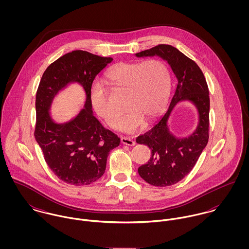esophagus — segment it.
I'll return each mask as SVG.
<instances>
[{"label": "esophagus", "instance_id": "obj_1", "mask_svg": "<svg viewBox=\"0 0 249 249\" xmlns=\"http://www.w3.org/2000/svg\"><path fill=\"white\" fill-rule=\"evenodd\" d=\"M121 142H123L124 144H126V145H134L135 144V142L132 139L126 138V137H122Z\"/></svg>", "mask_w": 249, "mask_h": 249}]
</instances>
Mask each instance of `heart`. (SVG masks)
Returning <instances> with one entry per match:
<instances>
[{"label": "heart", "mask_w": 249, "mask_h": 249, "mask_svg": "<svg viewBox=\"0 0 249 249\" xmlns=\"http://www.w3.org/2000/svg\"><path fill=\"white\" fill-rule=\"evenodd\" d=\"M107 81L127 91V112L121 120L122 130L132 133L142 126L143 120L155 119L166 107L170 96L171 74L159 59L139 62H119L107 72ZM90 103L94 111L113 128L119 124L121 110L111 101L105 87L96 82L90 88Z\"/></svg>", "instance_id": "b5f03b06"}]
</instances>
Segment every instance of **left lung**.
Returning <instances> with one entry per match:
<instances>
[{
	"instance_id": "1",
	"label": "left lung",
	"mask_w": 249,
	"mask_h": 249,
	"mask_svg": "<svg viewBox=\"0 0 249 249\" xmlns=\"http://www.w3.org/2000/svg\"><path fill=\"white\" fill-rule=\"evenodd\" d=\"M137 57L158 55L167 60L177 76L178 85L167 112L157 124L136 142L151 150L148 162L138 169L139 176L156 187L171 186L185 178L195 167L209 139V89L198 65L171 45H157L135 54ZM190 100L197 107L200 122L195 132L186 139H177L168 130L167 120L176 104Z\"/></svg>"
}]
</instances>
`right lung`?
Masks as SVG:
<instances>
[{"label": "right lung", "mask_w": 249, "mask_h": 249, "mask_svg": "<svg viewBox=\"0 0 249 249\" xmlns=\"http://www.w3.org/2000/svg\"><path fill=\"white\" fill-rule=\"evenodd\" d=\"M113 59L85 51H72L44 71L36 92L35 137L53 174L75 186L89 185L106 172L109 151L120 138L94 117L90 88L96 75ZM80 84L87 94L85 108L70 122L56 124L48 110L57 93L69 83Z\"/></svg>", "instance_id": "1"}]
</instances>
